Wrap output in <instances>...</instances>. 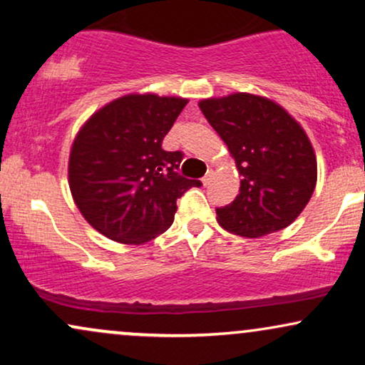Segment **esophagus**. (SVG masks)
Listing matches in <instances>:
<instances>
[{
	"label": "esophagus",
	"instance_id": "34e87169",
	"mask_svg": "<svg viewBox=\"0 0 365 365\" xmlns=\"http://www.w3.org/2000/svg\"><path fill=\"white\" fill-rule=\"evenodd\" d=\"M211 180H212V171H207V175H206V177H204L202 178V183H204V185H209V183H211Z\"/></svg>",
	"mask_w": 365,
	"mask_h": 365
}]
</instances>
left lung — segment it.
<instances>
[{"label": "left lung", "mask_w": 365, "mask_h": 365, "mask_svg": "<svg viewBox=\"0 0 365 365\" xmlns=\"http://www.w3.org/2000/svg\"><path fill=\"white\" fill-rule=\"evenodd\" d=\"M235 159L240 194L217 207L226 232L259 238L287 228L311 200L317 161L307 133L279 104L237 92L199 103Z\"/></svg>", "instance_id": "obj_1"}]
</instances>
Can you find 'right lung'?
Masks as SVG:
<instances>
[{
    "instance_id": "right-lung-1",
    "label": "right lung",
    "mask_w": 365,
    "mask_h": 365,
    "mask_svg": "<svg viewBox=\"0 0 365 365\" xmlns=\"http://www.w3.org/2000/svg\"><path fill=\"white\" fill-rule=\"evenodd\" d=\"M188 101L128 94L96 111L75 137L68 183L92 228L120 244L140 245L170 228L177 199L199 180L178 175L183 154L161 148Z\"/></svg>"
}]
</instances>
